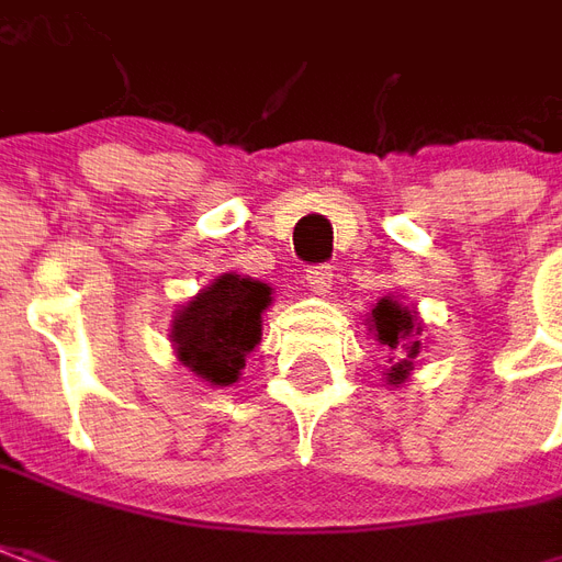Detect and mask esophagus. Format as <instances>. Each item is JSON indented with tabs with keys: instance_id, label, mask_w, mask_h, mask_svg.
I'll list each match as a JSON object with an SVG mask.
<instances>
[{
	"instance_id": "obj_1",
	"label": "esophagus",
	"mask_w": 562,
	"mask_h": 562,
	"mask_svg": "<svg viewBox=\"0 0 562 562\" xmlns=\"http://www.w3.org/2000/svg\"><path fill=\"white\" fill-rule=\"evenodd\" d=\"M306 285L315 294H327L330 285H334V268L330 265H313V268L306 270Z\"/></svg>"
}]
</instances>
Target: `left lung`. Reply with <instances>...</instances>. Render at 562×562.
<instances>
[{
    "label": "left lung",
    "instance_id": "8db88e82",
    "mask_svg": "<svg viewBox=\"0 0 562 562\" xmlns=\"http://www.w3.org/2000/svg\"><path fill=\"white\" fill-rule=\"evenodd\" d=\"M372 322H375L378 339L381 345H386L390 351H398V355H405V360H398V363L390 366V381L393 384H402L411 372V360L419 355V339L414 336L419 334V322L417 315L408 313L405 306H398L396 301H378V306L372 310ZM412 342L408 344L407 339Z\"/></svg>",
    "mask_w": 562,
    "mask_h": 562
}]
</instances>
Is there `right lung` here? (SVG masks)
<instances>
[{
    "instance_id": "obj_1",
    "label": "right lung",
    "mask_w": 562,
    "mask_h": 562,
    "mask_svg": "<svg viewBox=\"0 0 562 562\" xmlns=\"http://www.w3.org/2000/svg\"><path fill=\"white\" fill-rule=\"evenodd\" d=\"M268 303L265 282L223 273L176 315L172 342L178 360L211 384H235L247 355L259 345Z\"/></svg>"
}]
</instances>
